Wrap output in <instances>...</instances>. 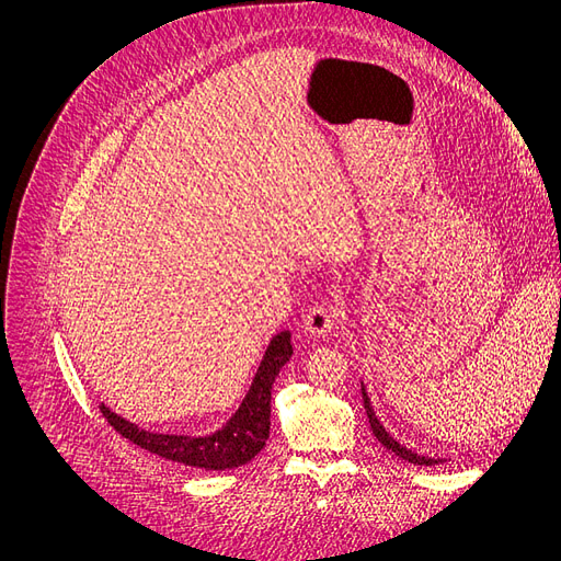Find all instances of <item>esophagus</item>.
Instances as JSON below:
<instances>
[{"label":"esophagus","instance_id":"34e87169","mask_svg":"<svg viewBox=\"0 0 561 561\" xmlns=\"http://www.w3.org/2000/svg\"><path fill=\"white\" fill-rule=\"evenodd\" d=\"M335 313L329 301H316L313 307L304 311V329L313 335H327L333 329Z\"/></svg>","mask_w":561,"mask_h":561}]
</instances>
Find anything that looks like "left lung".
<instances>
[{
	"label": "left lung",
	"instance_id": "left-lung-1",
	"mask_svg": "<svg viewBox=\"0 0 561 561\" xmlns=\"http://www.w3.org/2000/svg\"><path fill=\"white\" fill-rule=\"evenodd\" d=\"M363 402H365V412H367V419H369V427H371L374 436L380 440V445H385L389 451H393L396 456H400L402 461H407V463H414V466H436V463H440L438 458H425V456L414 454L412 449L402 447L398 440H393V438L385 432V427L378 423V419H376V414H374V410H371L369 396L365 393V387H363Z\"/></svg>",
	"mask_w": 561,
	"mask_h": 561
}]
</instances>
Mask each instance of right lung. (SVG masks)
<instances>
[{"instance_id":"add662e5","label":"right lung","mask_w":561,"mask_h":561,"mask_svg":"<svg viewBox=\"0 0 561 561\" xmlns=\"http://www.w3.org/2000/svg\"><path fill=\"white\" fill-rule=\"evenodd\" d=\"M293 355V344L288 331L273 337L262 367L252 380L248 396L234 416L224 430L210 436H174V434H151L138 425L116 416L105 404H100V414L129 443L168 458V461L203 468V470H232L245 466L250 458L257 456L271 434V391L279 369Z\"/></svg>"}]
</instances>
